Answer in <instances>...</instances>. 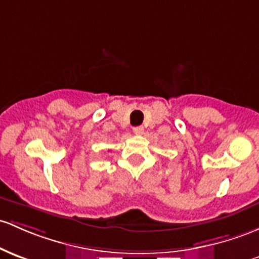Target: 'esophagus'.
<instances>
[{"mask_svg":"<svg viewBox=\"0 0 259 259\" xmlns=\"http://www.w3.org/2000/svg\"><path fill=\"white\" fill-rule=\"evenodd\" d=\"M133 132H134L136 135H141L144 133V127L143 126H135L134 129H133Z\"/></svg>","mask_w":259,"mask_h":259,"instance_id":"1","label":"esophagus"}]
</instances>
